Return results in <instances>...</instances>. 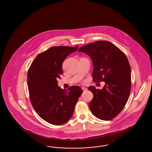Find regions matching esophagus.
Listing matches in <instances>:
<instances>
[{
    "label": "esophagus",
    "mask_w": 152,
    "mask_h": 152,
    "mask_svg": "<svg viewBox=\"0 0 152 152\" xmlns=\"http://www.w3.org/2000/svg\"><path fill=\"white\" fill-rule=\"evenodd\" d=\"M82 89H83V91H86L88 90V88L85 87H82Z\"/></svg>",
    "instance_id": "34e87169"
}]
</instances>
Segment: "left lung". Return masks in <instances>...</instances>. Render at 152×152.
<instances>
[{"instance_id": "obj_1", "label": "left lung", "mask_w": 152, "mask_h": 152, "mask_svg": "<svg viewBox=\"0 0 152 152\" xmlns=\"http://www.w3.org/2000/svg\"><path fill=\"white\" fill-rule=\"evenodd\" d=\"M92 61L93 81H104L102 89L90 86L94 97L89 107L100 119H112L123 109L131 89V68L124 53L109 41H98L79 48Z\"/></svg>"}]
</instances>
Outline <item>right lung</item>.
Segmentation results:
<instances>
[{"label":"right lung","mask_w":152,"mask_h":152,"mask_svg":"<svg viewBox=\"0 0 152 152\" xmlns=\"http://www.w3.org/2000/svg\"><path fill=\"white\" fill-rule=\"evenodd\" d=\"M78 46L52 47L39 53L28 69L27 83L34 109L43 119L53 125L63 124L73 115L83 90L77 86L68 90L58 86L62 64Z\"/></svg>","instance_id":"add662e5"}]
</instances>
